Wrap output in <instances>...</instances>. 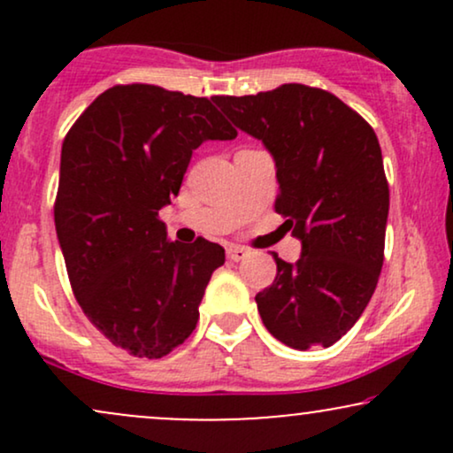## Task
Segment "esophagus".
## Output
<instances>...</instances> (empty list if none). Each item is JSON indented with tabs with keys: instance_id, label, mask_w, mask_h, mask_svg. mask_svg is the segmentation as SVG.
<instances>
[{
	"instance_id": "esophagus-1",
	"label": "esophagus",
	"mask_w": 453,
	"mask_h": 453,
	"mask_svg": "<svg viewBox=\"0 0 453 453\" xmlns=\"http://www.w3.org/2000/svg\"><path fill=\"white\" fill-rule=\"evenodd\" d=\"M249 256V251L244 247H236V244H232L230 249H227V257L234 259V262H241V259H244Z\"/></svg>"
}]
</instances>
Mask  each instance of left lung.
Listing matches in <instances>:
<instances>
[{
	"instance_id": "obj_1",
	"label": "left lung",
	"mask_w": 453,
	"mask_h": 453,
	"mask_svg": "<svg viewBox=\"0 0 453 453\" xmlns=\"http://www.w3.org/2000/svg\"><path fill=\"white\" fill-rule=\"evenodd\" d=\"M212 102L277 168L274 211L303 244L256 296L264 326L292 349L330 347L351 330L383 266L389 189L372 127L339 97L306 85Z\"/></svg>"
}]
</instances>
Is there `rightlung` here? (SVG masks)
Wrapping results in <instances>:
<instances>
[{"instance_id": "add662e5", "label": "right lung", "mask_w": 453, "mask_h": 453, "mask_svg": "<svg viewBox=\"0 0 453 453\" xmlns=\"http://www.w3.org/2000/svg\"><path fill=\"white\" fill-rule=\"evenodd\" d=\"M232 138L211 100L155 85L104 91L67 132L55 202L67 277L91 324L132 356L157 360L194 332L226 251L168 241L157 215L194 150Z\"/></svg>"}]
</instances>
